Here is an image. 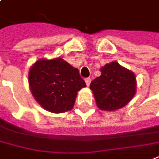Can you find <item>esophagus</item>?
<instances>
[{
	"instance_id": "34e87169",
	"label": "esophagus",
	"mask_w": 159,
	"mask_h": 159,
	"mask_svg": "<svg viewBox=\"0 0 159 159\" xmlns=\"http://www.w3.org/2000/svg\"><path fill=\"white\" fill-rule=\"evenodd\" d=\"M85 81H86V86H89V85H90V83H91V79H90V78H86V79H85Z\"/></svg>"
}]
</instances>
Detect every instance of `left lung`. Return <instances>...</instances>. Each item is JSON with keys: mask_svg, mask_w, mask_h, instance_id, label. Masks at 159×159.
Returning <instances> with one entry per match:
<instances>
[{"mask_svg": "<svg viewBox=\"0 0 159 159\" xmlns=\"http://www.w3.org/2000/svg\"><path fill=\"white\" fill-rule=\"evenodd\" d=\"M100 71L101 75L94 79L90 85L98 107L105 111L124 107L136 93L134 73L116 61L107 64Z\"/></svg>", "mask_w": 159, "mask_h": 159, "instance_id": "8db88e82", "label": "left lung"}]
</instances>
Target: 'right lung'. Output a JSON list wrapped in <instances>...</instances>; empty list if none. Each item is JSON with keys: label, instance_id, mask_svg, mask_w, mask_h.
I'll return each mask as SVG.
<instances>
[{"label": "right lung", "instance_id": "add662e5", "mask_svg": "<svg viewBox=\"0 0 159 159\" xmlns=\"http://www.w3.org/2000/svg\"><path fill=\"white\" fill-rule=\"evenodd\" d=\"M28 81L36 101L54 113L73 109L77 92L86 86L79 70L61 58L36 61L30 68Z\"/></svg>", "mask_w": 159, "mask_h": 159}]
</instances>
